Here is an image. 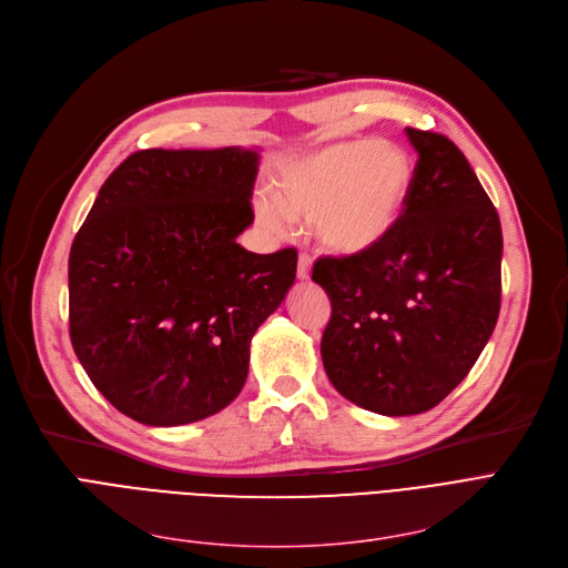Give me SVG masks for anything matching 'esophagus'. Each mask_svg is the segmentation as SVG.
Listing matches in <instances>:
<instances>
[{"mask_svg": "<svg viewBox=\"0 0 568 568\" xmlns=\"http://www.w3.org/2000/svg\"><path fill=\"white\" fill-rule=\"evenodd\" d=\"M310 273H312V258L310 254H301L298 256V280H310Z\"/></svg>", "mask_w": 568, "mask_h": 568, "instance_id": "obj_1", "label": "esophagus"}]
</instances>
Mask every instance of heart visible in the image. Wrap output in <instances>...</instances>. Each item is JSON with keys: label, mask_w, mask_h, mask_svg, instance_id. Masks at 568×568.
<instances>
[{"label": "heart", "mask_w": 568, "mask_h": 568, "mask_svg": "<svg viewBox=\"0 0 568 568\" xmlns=\"http://www.w3.org/2000/svg\"><path fill=\"white\" fill-rule=\"evenodd\" d=\"M414 184V164L386 141H346L286 164L275 201L261 196L256 217L284 233L288 217L312 220L323 247L339 256L376 250L395 231Z\"/></svg>", "instance_id": "obj_1"}]
</instances>
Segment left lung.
I'll use <instances>...</instances> for the list:
<instances>
[{"label": "left lung", "instance_id": "obj_1", "mask_svg": "<svg viewBox=\"0 0 568 568\" xmlns=\"http://www.w3.org/2000/svg\"><path fill=\"white\" fill-rule=\"evenodd\" d=\"M418 152L412 194L376 250L321 256L312 280L333 314L321 337L331 384L384 416L423 414L460 384L501 303L499 214L467 156L407 126Z\"/></svg>", "mask_w": 568, "mask_h": 568}]
</instances>
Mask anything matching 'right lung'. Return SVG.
<instances>
[{
	"label": "right lung",
	"mask_w": 568,
	"mask_h": 568,
	"mask_svg": "<svg viewBox=\"0 0 568 568\" xmlns=\"http://www.w3.org/2000/svg\"><path fill=\"white\" fill-rule=\"evenodd\" d=\"M258 152L141 150L99 189L69 254V335L97 390L154 427L240 395L250 344L295 282L298 252L254 254Z\"/></svg>",
	"instance_id": "add662e5"
}]
</instances>
